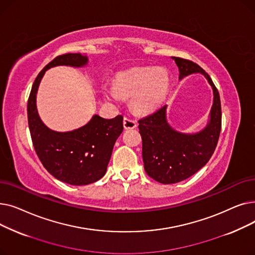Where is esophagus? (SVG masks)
<instances>
[{"label":"esophagus","mask_w":255,"mask_h":255,"mask_svg":"<svg viewBox=\"0 0 255 255\" xmlns=\"http://www.w3.org/2000/svg\"><path fill=\"white\" fill-rule=\"evenodd\" d=\"M123 124H124V128L125 129H134L136 127V121L132 120L128 117H125L123 120Z\"/></svg>","instance_id":"34e87169"}]
</instances>
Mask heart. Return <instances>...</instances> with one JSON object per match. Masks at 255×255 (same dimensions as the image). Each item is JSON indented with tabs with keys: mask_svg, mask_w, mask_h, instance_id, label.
I'll return each instance as SVG.
<instances>
[{
	"mask_svg": "<svg viewBox=\"0 0 255 255\" xmlns=\"http://www.w3.org/2000/svg\"><path fill=\"white\" fill-rule=\"evenodd\" d=\"M169 86L166 71L151 67H135L118 74L115 87L106 85L103 93L106 98L118 101L120 94L131 96V106L139 114H148L163 101Z\"/></svg>",
	"mask_w": 255,
	"mask_h": 255,
	"instance_id": "heart-1",
	"label": "heart"
}]
</instances>
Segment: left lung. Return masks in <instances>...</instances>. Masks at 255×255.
<instances>
[{"mask_svg":"<svg viewBox=\"0 0 255 255\" xmlns=\"http://www.w3.org/2000/svg\"><path fill=\"white\" fill-rule=\"evenodd\" d=\"M179 68V79L203 74L213 90V105L207 126L196 133H182L166 120L167 105L138 121L142 138L144 170L155 181L175 184L193 176L212 157L221 131V103L218 90L209 74L192 61L171 57Z\"/></svg>","mask_w":255,"mask_h":255,"instance_id":"8db88e82","label":"left lung"}]
</instances>
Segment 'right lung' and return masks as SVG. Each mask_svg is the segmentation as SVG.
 <instances>
[{
	"label": "right lung",
	"instance_id": "obj_1",
	"mask_svg": "<svg viewBox=\"0 0 255 255\" xmlns=\"http://www.w3.org/2000/svg\"><path fill=\"white\" fill-rule=\"evenodd\" d=\"M88 62V57L82 53H66L53 59L36 77L28 100L29 128L38 158L51 176L75 186L94 183L105 175L115 142L123 131V117L104 119L94 115L78 129L53 131L40 119L36 96L47 69L56 66L85 67Z\"/></svg>",
	"mask_w": 255,
	"mask_h": 255
}]
</instances>
